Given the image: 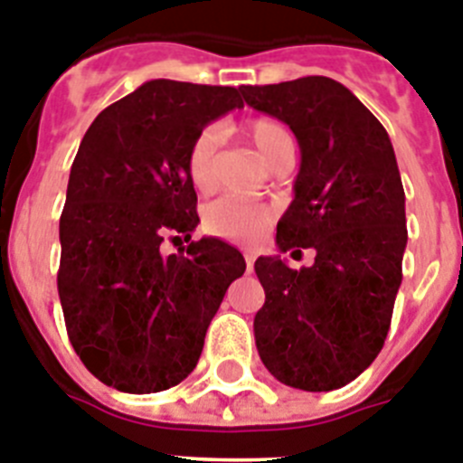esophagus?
I'll use <instances>...</instances> for the list:
<instances>
[{
	"label": "esophagus",
	"mask_w": 463,
	"mask_h": 463,
	"mask_svg": "<svg viewBox=\"0 0 463 463\" xmlns=\"http://www.w3.org/2000/svg\"><path fill=\"white\" fill-rule=\"evenodd\" d=\"M243 257H245V267H248V271H252V267H255V252L245 250Z\"/></svg>",
	"instance_id": "34e87169"
}]
</instances>
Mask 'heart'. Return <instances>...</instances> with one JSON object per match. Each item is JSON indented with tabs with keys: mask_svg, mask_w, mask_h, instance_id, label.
Returning a JSON list of instances; mask_svg holds the SVG:
<instances>
[{
	"mask_svg": "<svg viewBox=\"0 0 463 463\" xmlns=\"http://www.w3.org/2000/svg\"><path fill=\"white\" fill-rule=\"evenodd\" d=\"M241 134L252 143L269 166L285 146L292 143V134L282 122L273 118H250L241 125ZM220 134L218 129L206 127L196 134L187 150V175L196 192H213L220 185ZM273 220V211L267 206L241 202L234 196H222L213 202L203 213V227L220 239L236 241V243H252L261 236L267 224Z\"/></svg>",
	"mask_w": 463,
	"mask_h": 463,
	"instance_id": "obj_1",
	"label": "heart"
}]
</instances>
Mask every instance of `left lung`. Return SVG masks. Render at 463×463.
<instances>
[{
	"instance_id": "obj_1",
	"label": "left lung",
	"mask_w": 463,
	"mask_h": 463,
	"mask_svg": "<svg viewBox=\"0 0 463 463\" xmlns=\"http://www.w3.org/2000/svg\"><path fill=\"white\" fill-rule=\"evenodd\" d=\"M241 92L245 104L289 125L301 148L278 248H315L313 267L298 271L280 257L255 261L267 294L255 315L257 350L289 387L338 390L383 350L403 278L406 194L394 148L378 118L326 76Z\"/></svg>"
}]
</instances>
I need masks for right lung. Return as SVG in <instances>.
I'll return each instance as SVG.
<instances>
[{
  "mask_svg": "<svg viewBox=\"0 0 463 463\" xmlns=\"http://www.w3.org/2000/svg\"><path fill=\"white\" fill-rule=\"evenodd\" d=\"M241 88L148 80L85 132L60 218L57 292L85 369L129 394L169 390L194 371L206 329L245 260L220 239L165 258L199 215L187 150L241 109Z\"/></svg>",
  "mask_w": 463,
  "mask_h": 463,
  "instance_id": "obj_1",
  "label": "right lung"
}]
</instances>
